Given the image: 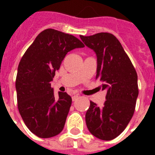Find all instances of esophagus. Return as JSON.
<instances>
[{
	"label": "esophagus",
	"instance_id": "1",
	"mask_svg": "<svg viewBox=\"0 0 155 155\" xmlns=\"http://www.w3.org/2000/svg\"><path fill=\"white\" fill-rule=\"evenodd\" d=\"M78 98H79V94H74V95L72 96V101H75Z\"/></svg>",
	"mask_w": 155,
	"mask_h": 155
}]
</instances>
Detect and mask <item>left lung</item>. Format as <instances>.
Returning <instances> with one entry per match:
<instances>
[{
  "mask_svg": "<svg viewBox=\"0 0 155 155\" xmlns=\"http://www.w3.org/2000/svg\"><path fill=\"white\" fill-rule=\"evenodd\" d=\"M80 37L96 53L95 79L102 82L99 89L107 92L102 107L91 101L85 114L86 125L98 139L114 140L124 130L134 113L139 94L136 71L114 35L101 32Z\"/></svg>",
  "mask_w": 155,
  "mask_h": 155,
  "instance_id": "1",
  "label": "left lung"
}]
</instances>
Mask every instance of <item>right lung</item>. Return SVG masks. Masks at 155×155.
<instances>
[{
  "instance_id": "obj_1",
  "label": "right lung",
  "mask_w": 155,
  "mask_h": 155,
  "mask_svg": "<svg viewBox=\"0 0 155 155\" xmlns=\"http://www.w3.org/2000/svg\"><path fill=\"white\" fill-rule=\"evenodd\" d=\"M84 46L74 35L46 29L21 59L15 80L17 105L24 123L36 136L51 138L64 129L72 99L66 92L54 97L51 82L67 52Z\"/></svg>"
}]
</instances>
